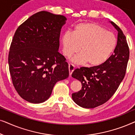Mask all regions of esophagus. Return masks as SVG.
<instances>
[{
    "mask_svg": "<svg viewBox=\"0 0 135 135\" xmlns=\"http://www.w3.org/2000/svg\"><path fill=\"white\" fill-rule=\"evenodd\" d=\"M74 71V66L73 64H72L71 63L69 64V75L71 76L73 72Z\"/></svg>",
    "mask_w": 135,
    "mask_h": 135,
    "instance_id": "esophagus-1",
    "label": "esophagus"
}]
</instances>
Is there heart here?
I'll use <instances>...</instances> for the list:
<instances>
[{
    "instance_id": "heart-1",
    "label": "heart",
    "mask_w": 135,
    "mask_h": 135,
    "mask_svg": "<svg viewBox=\"0 0 135 135\" xmlns=\"http://www.w3.org/2000/svg\"><path fill=\"white\" fill-rule=\"evenodd\" d=\"M61 41L62 52L69 57L79 51L72 58L75 64L85 62L88 67H96L106 61L115 49L114 35L100 26L91 23H80L74 26L73 32L66 31Z\"/></svg>"
}]
</instances>
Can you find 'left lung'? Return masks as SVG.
<instances>
[{
  "label": "left lung",
  "mask_w": 135,
  "mask_h": 135,
  "mask_svg": "<svg viewBox=\"0 0 135 135\" xmlns=\"http://www.w3.org/2000/svg\"><path fill=\"white\" fill-rule=\"evenodd\" d=\"M118 32L114 53L101 65L74 70L72 77L79 80L82 87L72 94L73 101L84 108H94L111 98L124 78L128 64L129 48L125 35L120 27L110 22Z\"/></svg>",
  "instance_id": "obj_1"
}]
</instances>
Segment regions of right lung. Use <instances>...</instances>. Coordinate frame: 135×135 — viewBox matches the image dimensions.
I'll return each instance as SVG.
<instances>
[{
    "mask_svg": "<svg viewBox=\"0 0 135 135\" xmlns=\"http://www.w3.org/2000/svg\"><path fill=\"white\" fill-rule=\"evenodd\" d=\"M65 16L42 11L21 24L8 55L10 73L19 95L31 103H43L53 86L69 76L68 64L58 52Z\"/></svg>",
    "mask_w": 135,
    "mask_h": 135,
    "instance_id": "right-lung-1",
    "label": "right lung"
}]
</instances>
